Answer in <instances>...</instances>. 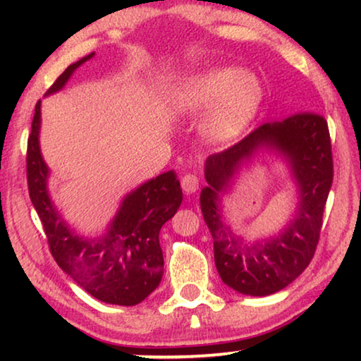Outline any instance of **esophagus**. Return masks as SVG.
Here are the masks:
<instances>
[{
  "label": "esophagus",
  "instance_id": "1",
  "mask_svg": "<svg viewBox=\"0 0 361 361\" xmlns=\"http://www.w3.org/2000/svg\"><path fill=\"white\" fill-rule=\"evenodd\" d=\"M181 188L188 194H192L199 189V178L192 173H186L181 176Z\"/></svg>",
  "mask_w": 361,
  "mask_h": 361
}]
</instances>
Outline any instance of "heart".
<instances>
[{"instance_id":"heart-1","label":"heart","mask_w":361,"mask_h":361,"mask_svg":"<svg viewBox=\"0 0 361 361\" xmlns=\"http://www.w3.org/2000/svg\"><path fill=\"white\" fill-rule=\"evenodd\" d=\"M264 90L255 75L235 66H219L199 73L189 79L175 97L176 109L197 114L210 108L204 130L218 142L232 138L255 118Z\"/></svg>"}]
</instances>
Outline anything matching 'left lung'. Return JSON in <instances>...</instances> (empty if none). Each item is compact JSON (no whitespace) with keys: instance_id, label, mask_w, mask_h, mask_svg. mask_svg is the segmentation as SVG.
<instances>
[{"instance_id":"1","label":"left lung","mask_w":361,"mask_h":361,"mask_svg":"<svg viewBox=\"0 0 361 361\" xmlns=\"http://www.w3.org/2000/svg\"><path fill=\"white\" fill-rule=\"evenodd\" d=\"M261 145L277 149L290 162L300 188L298 215L282 235L243 244L221 219L217 192L243 158ZM200 209L210 234L219 277L232 290L248 296H267L288 286L312 261L320 239L323 210L333 183V154L328 122L310 111L259 126L239 143L205 162Z\"/></svg>"}]
</instances>
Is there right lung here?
Wrapping results in <instances>:
<instances>
[{
	"label": "right lung",
	"instance_id": "1",
	"mask_svg": "<svg viewBox=\"0 0 361 361\" xmlns=\"http://www.w3.org/2000/svg\"><path fill=\"white\" fill-rule=\"evenodd\" d=\"M92 57L94 52L70 65L46 95L62 89L73 71ZM39 127L41 100L35 106L32 133L28 135L27 183L54 259L79 286L103 302H142L162 279L164 256L159 231L181 205L183 192L176 175L170 170L127 194L106 235L97 240L82 239L60 218L49 197V169L39 151Z\"/></svg>",
	"mask_w": 361,
	"mask_h": 361
}]
</instances>
